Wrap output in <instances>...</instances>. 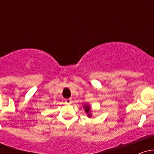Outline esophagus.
<instances>
[{"mask_svg": "<svg viewBox=\"0 0 154 154\" xmlns=\"http://www.w3.org/2000/svg\"><path fill=\"white\" fill-rule=\"evenodd\" d=\"M65 103H72V99L71 98H67V99H65Z\"/></svg>", "mask_w": 154, "mask_h": 154, "instance_id": "34e87169", "label": "esophagus"}]
</instances>
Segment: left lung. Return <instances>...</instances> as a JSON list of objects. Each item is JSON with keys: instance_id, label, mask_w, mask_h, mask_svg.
<instances>
[{"instance_id": "left-lung-1", "label": "left lung", "mask_w": 154, "mask_h": 154, "mask_svg": "<svg viewBox=\"0 0 154 154\" xmlns=\"http://www.w3.org/2000/svg\"><path fill=\"white\" fill-rule=\"evenodd\" d=\"M91 106H85V111H86V113H87L88 114V116H91V114H89L90 113V111H91Z\"/></svg>"}]
</instances>
